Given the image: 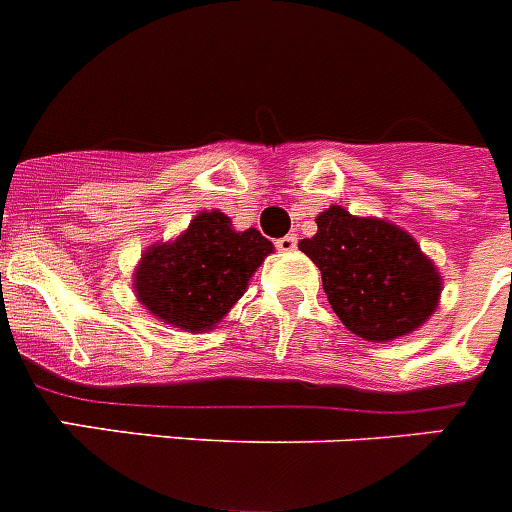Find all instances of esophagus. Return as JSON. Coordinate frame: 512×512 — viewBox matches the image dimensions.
<instances>
[{
  "mask_svg": "<svg viewBox=\"0 0 512 512\" xmlns=\"http://www.w3.org/2000/svg\"><path fill=\"white\" fill-rule=\"evenodd\" d=\"M275 247H278L280 252H293L295 247H298V237H295V234H285V237H280V240L275 242Z\"/></svg>",
  "mask_w": 512,
  "mask_h": 512,
  "instance_id": "esophagus-1",
  "label": "esophagus"
}]
</instances>
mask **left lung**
Listing matches in <instances>:
<instances>
[{
  "mask_svg": "<svg viewBox=\"0 0 512 512\" xmlns=\"http://www.w3.org/2000/svg\"><path fill=\"white\" fill-rule=\"evenodd\" d=\"M300 250L318 265L333 313L366 341L407 336L434 313L437 267L404 229L331 207Z\"/></svg>",
  "mask_w": 512,
  "mask_h": 512,
  "instance_id": "8db88e82",
  "label": "left lung"
}]
</instances>
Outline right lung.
Returning <instances> with one entry per match:
<instances>
[{
    "label": "right lung",
    "mask_w": 512,
    "mask_h": 512,
    "mask_svg": "<svg viewBox=\"0 0 512 512\" xmlns=\"http://www.w3.org/2000/svg\"><path fill=\"white\" fill-rule=\"evenodd\" d=\"M272 252L257 229L234 232L222 212H202L169 245H154L136 270L138 300L156 318L199 333L219 323Z\"/></svg>",
    "instance_id": "add662e5"
}]
</instances>
